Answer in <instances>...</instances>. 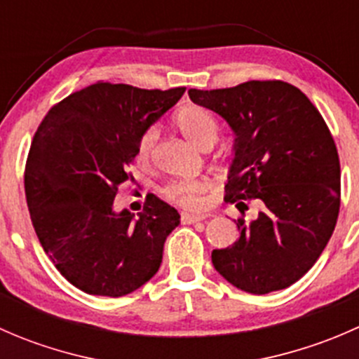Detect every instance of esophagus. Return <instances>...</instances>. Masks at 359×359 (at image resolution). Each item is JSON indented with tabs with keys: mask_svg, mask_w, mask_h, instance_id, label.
Listing matches in <instances>:
<instances>
[{
	"mask_svg": "<svg viewBox=\"0 0 359 359\" xmlns=\"http://www.w3.org/2000/svg\"><path fill=\"white\" fill-rule=\"evenodd\" d=\"M205 219H206L205 215H194V213H182V215H180V220H182L184 224H196Z\"/></svg>",
	"mask_w": 359,
	"mask_h": 359,
	"instance_id": "esophagus-1",
	"label": "esophagus"
}]
</instances>
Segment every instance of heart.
Listing matches in <instances>:
<instances>
[{"label":"heart","mask_w":359,"mask_h":359,"mask_svg":"<svg viewBox=\"0 0 359 359\" xmlns=\"http://www.w3.org/2000/svg\"><path fill=\"white\" fill-rule=\"evenodd\" d=\"M175 125L184 137L194 144L200 149L206 151L217 142L219 137V123L203 107H184L175 114ZM158 139V130L149 126L146 132L140 135L139 144H137L135 158L140 165H147L153 154L154 144ZM163 196L182 208L198 210L205 205L206 186L201 180H173L168 182L161 189Z\"/></svg>","instance_id":"obj_1"}]
</instances>
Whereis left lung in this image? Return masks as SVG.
<instances>
[{"mask_svg":"<svg viewBox=\"0 0 359 359\" xmlns=\"http://www.w3.org/2000/svg\"><path fill=\"white\" fill-rule=\"evenodd\" d=\"M189 97L236 135L224 200L240 212L243 200L266 206L255 220H236L240 240L213 250V267L255 295L290 287L320 259L339 217L340 161L323 116L280 79L191 88Z\"/></svg>","mask_w":359,"mask_h":359,"instance_id":"1","label":"left lung"}]
</instances>
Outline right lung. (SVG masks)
Here are the masks:
<instances>
[{
    "label": "right lung",
    "mask_w": 359,
    "mask_h": 359,
    "mask_svg": "<svg viewBox=\"0 0 359 359\" xmlns=\"http://www.w3.org/2000/svg\"><path fill=\"white\" fill-rule=\"evenodd\" d=\"M184 92L99 81L55 104L36 130L24 173L27 208L48 259L79 290L121 297L158 273L179 212L154 194L137 219L112 203L133 180L140 135Z\"/></svg>",
    "instance_id": "1"
}]
</instances>
